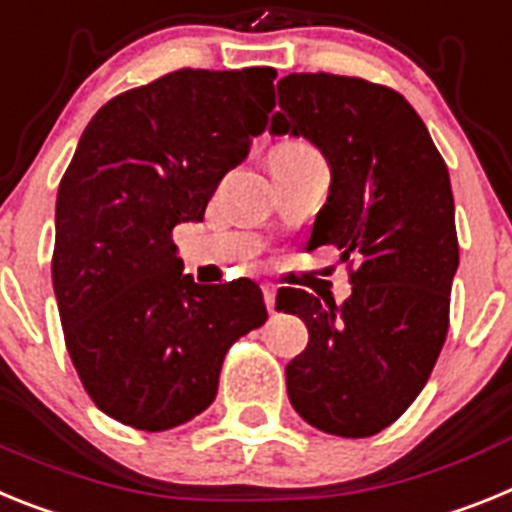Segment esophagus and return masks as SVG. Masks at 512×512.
Returning <instances> with one entry per match:
<instances>
[{"instance_id":"1","label":"esophagus","mask_w":512,"mask_h":512,"mask_svg":"<svg viewBox=\"0 0 512 512\" xmlns=\"http://www.w3.org/2000/svg\"><path fill=\"white\" fill-rule=\"evenodd\" d=\"M262 299H265V306H268V311L273 314L275 311V288L270 286V283H265V286H262Z\"/></svg>"}]
</instances>
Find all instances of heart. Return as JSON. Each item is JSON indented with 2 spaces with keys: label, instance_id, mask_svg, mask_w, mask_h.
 <instances>
[{
  "label": "heart",
  "instance_id": "heart-1",
  "mask_svg": "<svg viewBox=\"0 0 512 512\" xmlns=\"http://www.w3.org/2000/svg\"><path fill=\"white\" fill-rule=\"evenodd\" d=\"M306 149H311V146L301 144V141H286V144L275 146V151H306Z\"/></svg>",
  "mask_w": 512,
  "mask_h": 512
}]
</instances>
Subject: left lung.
<instances>
[{
  "instance_id": "1",
  "label": "left lung",
  "mask_w": 512,
  "mask_h": 512,
  "mask_svg": "<svg viewBox=\"0 0 512 512\" xmlns=\"http://www.w3.org/2000/svg\"><path fill=\"white\" fill-rule=\"evenodd\" d=\"M278 108L270 131L304 136L330 162L309 247H337L353 283L340 306L278 291L275 309L309 330L286 366L288 399L317 430L368 438L415 402L446 342L459 268L448 167L415 108L384 84L288 74Z\"/></svg>"
}]
</instances>
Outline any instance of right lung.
Listing matches in <instances>:
<instances>
[{"label":"right lung","mask_w":512,"mask_h":512,"mask_svg":"<svg viewBox=\"0 0 512 512\" xmlns=\"http://www.w3.org/2000/svg\"><path fill=\"white\" fill-rule=\"evenodd\" d=\"M275 69H177L115 95L84 128L56 198L51 275L66 350L92 402L170 430L219 391L226 350L268 319L250 278L182 275L172 229L203 221L273 110Z\"/></svg>","instance_id":"1"}]
</instances>
